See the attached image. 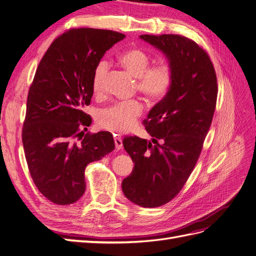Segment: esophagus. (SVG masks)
<instances>
[{"instance_id": "obj_1", "label": "esophagus", "mask_w": 256, "mask_h": 256, "mask_svg": "<svg viewBox=\"0 0 256 256\" xmlns=\"http://www.w3.org/2000/svg\"><path fill=\"white\" fill-rule=\"evenodd\" d=\"M114 142H115L116 150H122V140L120 136H116V134H115V136H114Z\"/></svg>"}]
</instances>
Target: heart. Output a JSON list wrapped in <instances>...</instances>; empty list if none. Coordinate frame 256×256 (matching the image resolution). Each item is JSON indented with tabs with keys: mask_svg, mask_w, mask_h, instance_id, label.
<instances>
[{
	"mask_svg": "<svg viewBox=\"0 0 256 256\" xmlns=\"http://www.w3.org/2000/svg\"><path fill=\"white\" fill-rule=\"evenodd\" d=\"M118 60L126 70L136 78V88L147 98L158 102L171 90L174 82V72L166 62L150 66V56L138 48L124 51ZM110 64L100 60L95 65L92 76V88L95 94H102ZM143 113V104L138 100H128L113 104L102 110L98 116L99 125L116 134H125L132 130L136 120Z\"/></svg>",
	"mask_w": 256,
	"mask_h": 256,
	"instance_id": "b5f03b06",
	"label": "heart"
}]
</instances>
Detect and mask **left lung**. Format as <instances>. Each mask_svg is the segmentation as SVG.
Here are the masks:
<instances>
[{
  "instance_id": "8db88e82",
  "label": "left lung",
  "mask_w": 256,
  "mask_h": 256,
  "mask_svg": "<svg viewBox=\"0 0 256 256\" xmlns=\"http://www.w3.org/2000/svg\"><path fill=\"white\" fill-rule=\"evenodd\" d=\"M161 50L174 72L168 94L143 124L152 141L124 138L134 168L122 182L125 196L142 207H159L173 200L194 168L210 128L218 96L210 58L196 42L174 35H141Z\"/></svg>"
}]
</instances>
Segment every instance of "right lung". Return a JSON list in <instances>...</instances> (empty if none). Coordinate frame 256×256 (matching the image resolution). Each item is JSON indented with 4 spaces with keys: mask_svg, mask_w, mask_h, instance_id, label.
I'll return each mask as SVG.
<instances>
[{
    "mask_svg": "<svg viewBox=\"0 0 256 256\" xmlns=\"http://www.w3.org/2000/svg\"><path fill=\"white\" fill-rule=\"evenodd\" d=\"M124 38L110 30H67L53 40L37 67L22 143L35 186L54 204L76 202L85 191V168L114 150L108 131L84 134L92 118L83 109L94 92L95 65Z\"/></svg>",
    "mask_w": 256,
    "mask_h": 256,
    "instance_id": "obj_1",
    "label": "right lung"
}]
</instances>
